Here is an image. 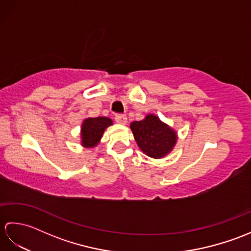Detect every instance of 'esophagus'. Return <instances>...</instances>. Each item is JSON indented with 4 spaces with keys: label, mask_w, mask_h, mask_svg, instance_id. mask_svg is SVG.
<instances>
[{
    "label": "esophagus",
    "mask_w": 251,
    "mask_h": 251,
    "mask_svg": "<svg viewBox=\"0 0 251 251\" xmlns=\"http://www.w3.org/2000/svg\"><path fill=\"white\" fill-rule=\"evenodd\" d=\"M115 122L119 123V124H122V125H125L127 123V117L125 115H121V114H117L115 115Z\"/></svg>",
    "instance_id": "1"
}]
</instances>
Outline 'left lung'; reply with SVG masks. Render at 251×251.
Wrapping results in <instances>:
<instances>
[{
	"label": "left lung",
	"mask_w": 251,
	"mask_h": 251,
	"mask_svg": "<svg viewBox=\"0 0 251 251\" xmlns=\"http://www.w3.org/2000/svg\"><path fill=\"white\" fill-rule=\"evenodd\" d=\"M130 129L140 150L153 158L166 156L177 142L176 131L154 114H148L142 121L132 122Z\"/></svg>",
	"instance_id": "8db88e82"
}]
</instances>
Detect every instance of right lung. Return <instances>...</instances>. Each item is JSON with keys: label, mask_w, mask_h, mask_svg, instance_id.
<instances>
[{"label": "right lung", "mask_w": 251, "mask_h": 251, "mask_svg": "<svg viewBox=\"0 0 251 251\" xmlns=\"http://www.w3.org/2000/svg\"><path fill=\"white\" fill-rule=\"evenodd\" d=\"M112 125V120L105 116L88 117L84 120L81 128V141L85 148H93L99 143L106 127Z\"/></svg>", "instance_id": "add662e5"}]
</instances>
